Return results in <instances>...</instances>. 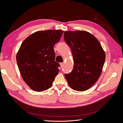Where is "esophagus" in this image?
Wrapping results in <instances>:
<instances>
[{
  "label": "esophagus",
  "instance_id": "esophagus-1",
  "mask_svg": "<svg viewBox=\"0 0 123 123\" xmlns=\"http://www.w3.org/2000/svg\"><path fill=\"white\" fill-rule=\"evenodd\" d=\"M60 65H61V67L62 68V66H63V65H64V63H63V62H61V63H60Z\"/></svg>",
  "mask_w": 123,
  "mask_h": 123
}]
</instances>
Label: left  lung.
Returning a JSON list of instances; mask_svg holds the SVG:
<instances>
[{
    "mask_svg": "<svg viewBox=\"0 0 123 123\" xmlns=\"http://www.w3.org/2000/svg\"><path fill=\"white\" fill-rule=\"evenodd\" d=\"M64 39L71 49L74 61L72 71L65 76L73 90H87L101 74L105 53L98 40L87 31H65Z\"/></svg>",
    "mask_w": 123,
    "mask_h": 123,
    "instance_id": "left-lung-1",
    "label": "left lung"
}]
</instances>
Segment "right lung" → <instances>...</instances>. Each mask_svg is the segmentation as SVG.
Instances as JSON below:
<instances>
[{
    "label": "right lung",
    "instance_id": "1",
    "mask_svg": "<svg viewBox=\"0 0 123 123\" xmlns=\"http://www.w3.org/2000/svg\"><path fill=\"white\" fill-rule=\"evenodd\" d=\"M63 31L35 32L26 38L16 55L18 68L24 80L33 90L41 92L50 88L59 72L55 61L54 46Z\"/></svg>",
    "mask_w": 123,
    "mask_h": 123
}]
</instances>
